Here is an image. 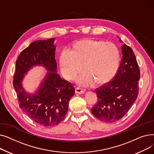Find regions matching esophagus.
<instances>
[{
  "label": "esophagus",
  "instance_id": "obj_1",
  "mask_svg": "<svg viewBox=\"0 0 154 154\" xmlns=\"http://www.w3.org/2000/svg\"><path fill=\"white\" fill-rule=\"evenodd\" d=\"M85 92V90L84 89V88H79V87H77L75 88V92L77 94H84Z\"/></svg>",
  "mask_w": 154,
  "mask_h": 154
}]
</instances>
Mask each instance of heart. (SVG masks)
Returning <instances> with one entry per match:
<instances>
[{"label":"heart","mask_w":154,"mask_h":154,"mask_svg":"<svg viewBox=\"0 0 154 154\" xmlns=\"http://www.w3.org/2000/svg\"><path fill=\"white\" fill-rule=\"evenodd\" d=\"M120 54L113 44L97 39H84L73 44L70 50L64 48L60 53L59 64L63 75L74 80L79 73L85 70L77 79L82 86L106 84L114 77L119 69Z\"/></svg>","instance_id":"heart-1"}]
</instances>
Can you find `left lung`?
I'll use <instances>...</instances> for the list:
<instances>
[{
	"mask_svg": "<svg viewBox=\"0 0 154 154\" xmlns=\"http://www.w3.org/2000/svg\"><path fill=\"white\" fill-rule=\"evenodd\" d=\"M121 50L122 58L116 75L110 82L95 90L98 101L91 109L96 118L110 123L124 116L139 94L140 70L135 55L125 44L121 45Z\"/></svg>",
	"mask_w": 154,
	"mask_h": 154,
	"instance_id": "8db88e82",
	"label": "left lung"
}]
</instances>
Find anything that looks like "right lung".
<instances>
[{
    "label": "right lung",
    "instance_id": "add662e5",
    "mask_svg": "<svg viewBox=\"0 0 154 154\" xmlns=\"http://www.w3.org/2000/svg\"><path fill=\"white\" fill-rule=\"evenodd\" d=\"M55 38L36 40L21 52L16 61L13 85L20 107L34 122L45 127L54 126L62 121L68 110L70 99L75 94L72 84L57 74ZM47 70L34 93L26 91L22 82L34 66Z\"/></svg>",
    "mask_w": 154,
    "mask_h": 154
}]
</instances>
